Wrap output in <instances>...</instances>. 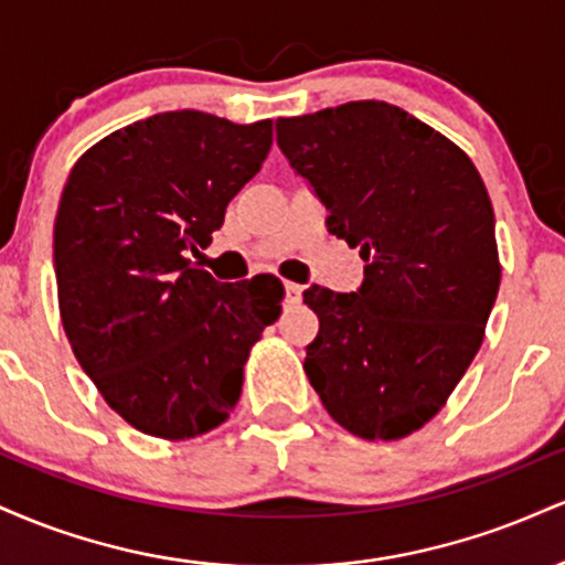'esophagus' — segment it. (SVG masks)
<instances>
[{
	"mask_svg": "<svg viewBox=\"0 0 565 565\" xmlns=\"http://www.w3.org/2000/svg\"><path fill=\"white\" fill-rule=\"evenodd\" d=\"M284 289H287V302L289 305H295V302L302 300V287H300V284L287 281V284H284Z\"/></svg>",
	"mask_w": 565,
	"mask_h": 565,
	"instance_id": "obj_1",
	"label": "esophagus"
}]
</instances>
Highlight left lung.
<instances>
[{
    "label": "left lung",
    "mask_w": 565,
    "mask_h": 565,
    "mask_svg": "<svg viewBox=\"0 0 565 565\" xmlns=\"http://www.w3.org/2000/svg\"><path fill=\"white\" fill-rule=\"evenodd\" d=\"M276 140L366 263L359 291H305L319 316L305 374L348 433L404 438L483 342L502 278L489 191L462 148L382 100L278 119Z\"/></svg>",
    "instance_id": "obj_1"
}]
</instances>
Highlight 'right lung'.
<instances>
[{
	"label": "right lung",
	"mask_w": 565,
	"mask_h": 565,
	"mask_svg": "<svg viewBox=\"0 0 565 565\" xmlns=\"http://www.w3.org/2000/svg\"><path fill=\"white\" fill-rule=\"evenodd\" d=\"M270 142V119L167 111L95 142L68 174L53 233L63 329L106 404L146 436L223 425L281 313L274 278L220 284L191 260Z\"/></svg>",
	"instance_id": "add662e5"
}]
</instances>
